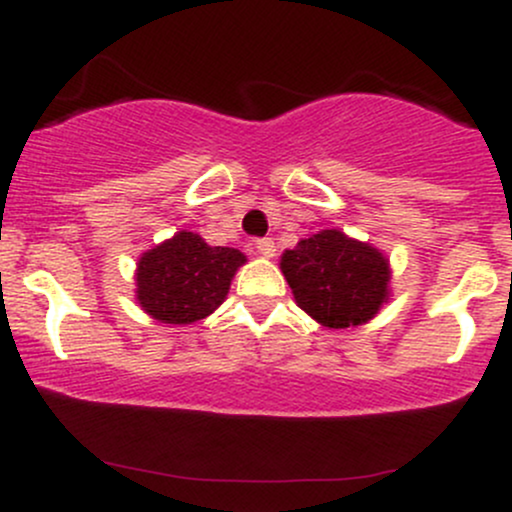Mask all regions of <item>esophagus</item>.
<instances>
[{
  "label": "esophagus",
  "mask_w": 512,
  "mask_h": 512,
  "mask_svg": "<svg viewBox=\"0 0 512 512\" xmlns=\"http://www.w3.org/2000/svg\"><path fill=\"white\" fill-rule=\"evenodd\" d=\"M255 248H257V252H260V255L272 257L276 245H274L272 238H257V240H255Z\"/></svg>",
  "instance_id": "1"
}]
</instances>
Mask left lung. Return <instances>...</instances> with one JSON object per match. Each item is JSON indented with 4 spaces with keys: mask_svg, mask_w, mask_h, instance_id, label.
I'll return each mask as SVG.
<instances>
[{
    "mask_svg": "<svg viewBox=\"0 0 512 512\" xmlns=\"http://www.w3.org/2000/svg\"><path fill=\"white\" fill-rule=\"evenodd\" d=\"M281 272L296 303L332 330L363 325L387 301L385 257L339 231H320L286 250Z\"/></svg>",
    "mask_w": 512,
    "mask_h": 512,
    "instance_id": "8db88e82",
    "label": "left lung"
}]
</instances>
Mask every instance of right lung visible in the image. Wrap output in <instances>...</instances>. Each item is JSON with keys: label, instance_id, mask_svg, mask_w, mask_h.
Listing matches in <instances>:
<instances>
[{"label": "right lung", "instance_id": "add662e5", "mask_svg": "<svg viewBox=\"0 0 512 512\" xmlns=\"http://www.w3.org/2000/svg\"><path fill=\"white\" fill-rule=\"evenodd\" d=\"M243 262V252L211 248L197 233L182 231L144 252L137 269V298L156 320L190 325L219 308Z\"/></svg>", "mask_w": 512, "mask_h": 512}]
</instances>
